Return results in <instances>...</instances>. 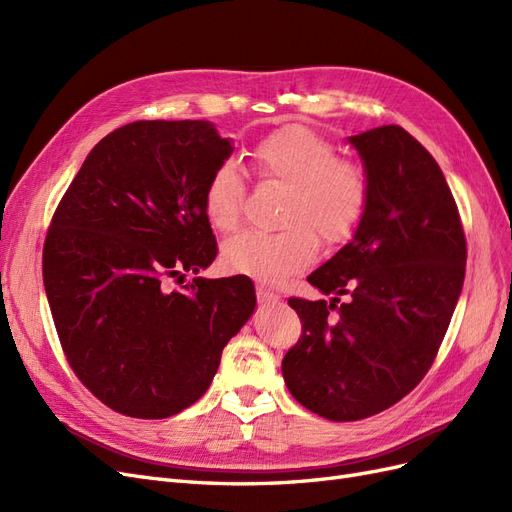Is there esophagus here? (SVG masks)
<instances>
[{
	"label": "esophagus",
	"mask_w": 512,
	"mask_h": 512,
	"mask_svg": "<svg viewBox=\"0 0 512 512\" xmlns=\"http://www.w3.org/2000/svg\"><path fill=\"white\" fill-rule=\"evenodd\" d=\"M256 297L260 305H275L280 303V297L273 290H269L267 286H256Z\"/></svg>",
	"instance_id": "1"
}]
</instances>
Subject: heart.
<instances>
[{"label":"heart","mask_w":512,"mask_h":512,"mask_svg":"<svg viewBox=\"0 0 512 512\" xmlns=\"http://www.w3.org/2000/svg\"><path fill=\"white\" fill-rule=\"evenodd\" d=\"M260 177L288 183L282 203V230H245L222 247L232 273L280 284L305 271L318 256V232L324 243H342L361 224L369 200L365 170L335 158V147L303 126H284L262 138L254 149ZM239 168L226 162L213 170L203 194L207 220L218 230L237 228L243 209Z\"/></svg>","instance_id":"1"}]
</instances>
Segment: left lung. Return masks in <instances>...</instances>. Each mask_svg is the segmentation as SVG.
I'll list each match as a JSON object with an SVG mask.
<instances>
[{
  "label": "left lung",
  "instance_id": "obj_1",
  "mask_svg": "<svg viewBox=\"0 0 512 512\" xmlns=\"http://www.w3.org/2000/svg\"><path fill=\"white\" fill-rule=\"evenodd\" d=\"M348 143L369 181L367 209L352 239L307 277L333 299L288 301L303 335L282 361L290 395L329 421L378 414L423 380L466 275L455 198L431 153L399 126Z\"/></svg>",
  "mask_w": 512,
  "mask_h": 512
}]
</instances>
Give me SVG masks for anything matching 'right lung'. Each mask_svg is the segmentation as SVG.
<instances>
[{
    "mask_svg": "<svg viewBox=\"0 0 512 512\" xmlns=\"http://www.w3.org/2000/svg\"><path fill=\"white\" fill-rule=\"evenodd\" d=\"M209 121H134L89 151L53 215L42 277L74 374L102 404L166 418L205 395L256 309L250 277H170L218 256L203 194L232 153Z\"/></svg>",
    "mask_w": 512,
    "mask_h": 512,
    "instance_id": "obj_1",
    "label": "right lung"
}]
</instances>
